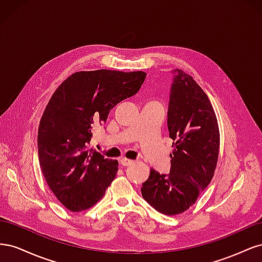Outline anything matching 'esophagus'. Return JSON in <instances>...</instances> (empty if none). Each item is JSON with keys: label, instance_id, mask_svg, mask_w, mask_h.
<instances>
[{"label": "esophagus", "instance_id": "obj_1", "mask_svg": "<svg viewBox=\"0 0 262 262\" xmlns=\"http://www.w3.org/2000/svg\"><path fill=\"white\" fill-rule=\"evenodd\" d=\"M132 163H133V161L128 160V158H121V160H120V164H121L122 166H129V165H131Z\"/></svg>", "mask_w": 262, "mask_h": 262}]
</instances>
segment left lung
I'll return each mask as SVG.
<instances>
[{
	"label": "left lung",
	"mask_w": 262,
	"mask_h": 262,
	"mask_svg": "<svg viewBox=\"0 0 262 262\" xmlns=\"http://www.w3.org/2000/svg\"><path fill=\"white\" fill-rule=\"evenodd\" d=\"M167 126L172 142L168 175L150 169L142 184L144 200L158 212L176 215L193 205L209 186L220 150L217 119L207 94L192 76L175 70Z\"/></svg>",
	"instance_id": "obj_1"
}]
</instances>
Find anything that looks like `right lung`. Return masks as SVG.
<instances>
[{"label": "right lung", "mask_w": 262, "mask_h": 262, "mask_svg": "<svg viewBox=\"0 0 262 262\" xmlns=\"http://www.w3.org/2000/svg\"><path fill=\"white\" fill-rule=\"evenodd\" d=\"M145 76L142 71H81L53 93L39 123L38 157L46 182L68 210L92 208L115 179L118 161L87 146L92 129L137 94Z\"/></svg>", "instance_id": "add662e5"}]
</instances>
